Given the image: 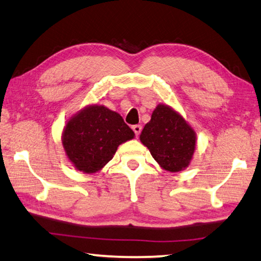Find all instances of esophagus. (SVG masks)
Here are the masks:
<instances>
[{"label":"esophagus","instance_id":"obj_1","mask_svg":"<svg viewBox=\"0 0 261 261\" xmlns=\"http://www.w3.org/2000/svg\"><path fill=\"white\" fill-rule=\"evenodd\" d=\"M133 130H134L135 135H136V136H139V135H140V133H141V130H142V126H140V125H135V126H133Z\"/></svg>","mask_w":261,"mask_h":261}]
</instances>
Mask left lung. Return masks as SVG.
Here are the masks:
<instances>
[{"mask_svg": "<svg viewBox=\"0 0 261 261\" xmlns=\"http://www.w3.org/2000/svg\"><path fill=\"white\" fill-rule=\"evenodd\" d=\"M140 140L163 170L176 173L190 165L196 148V132L181 114L158 104Z\"/></svg>", "mask_w": 261, "mask_h": 261, "instance_id": "obj_1", "label": "left lung"}]
</instances>
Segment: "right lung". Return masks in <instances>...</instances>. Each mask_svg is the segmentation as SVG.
<instances>
[{
  "instance_id": "add662e5",
  "label": "right lung",
  "mask_w": 261,
  "mask_h": 261,
  "mask_svg": "<svg viewBox=\"0 0 261 261\" xmlns=\"http://www.w3.org/2000/svg\"><path fill=\"white\" fill-rule=\"evenodd\" d=\"M134 136L118 112L104 105L90 104L68 119L62 143L72 165L93 174L111 161L119 145Z\"/></svg>"
}]
</instances>
